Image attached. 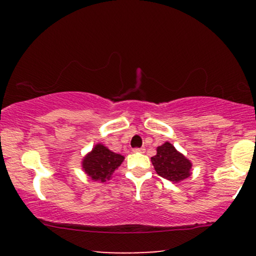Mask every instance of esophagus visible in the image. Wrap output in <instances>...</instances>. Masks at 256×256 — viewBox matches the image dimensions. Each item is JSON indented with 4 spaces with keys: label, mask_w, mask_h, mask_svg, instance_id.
<instances>
[{
    "label": "esophagus",
    "mask_w": 256,
    "mask_h": 256,
    "mask_svg": "<svg viewBox=\"0 0 256 256\" xmlns=\"http://www.w3.org/2000/svg\"><path fill=\"white\" fill-rule=\"evenodd\" d=\"M132 152H144L146 149L144 148H135V149H132Z\"/></svg>",
    "instance_id": "obj_1"
}]
</instances>
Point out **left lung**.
<instances>
[{
  "label": "left lung",
  "instance_id": "obj_1",
  "mask_svg": "<svg viewBox=\"0 0 256 256\" xmlns=\"http://www.w3.org/2000/svg\"><path fill=\"white\" fill-rule=\"evenodd\" d=\"M152 166L160 177L168 180L182 182L190 176L192 164L184 155L178 152L169 142L157 148V154L152 157Z\"/></svg>",
  "mask_w": 256,
  "mask_h": 256
}]
</instances>
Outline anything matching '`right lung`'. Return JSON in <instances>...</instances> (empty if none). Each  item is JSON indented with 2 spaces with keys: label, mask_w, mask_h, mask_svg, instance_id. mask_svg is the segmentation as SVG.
Segmentation results:
<instances>
[{
  "label": "right lung",
  "mask_w": 256,
  "mask_h": 256,
  "mask_svg": "<svg viewBox=\"0 0 256 256\" xmlns=\"http://www.w3.org/2000/svg\"><path fill=\"white\" fill-rule=\"evenodd\" d=\"M124 157L120 154H115L102 144H96L94 149L82 160V168L85 172L93 180L106 182L121 163Z\"/></svg>",
  "instance_id": "add662e5"
}]
</instances>
